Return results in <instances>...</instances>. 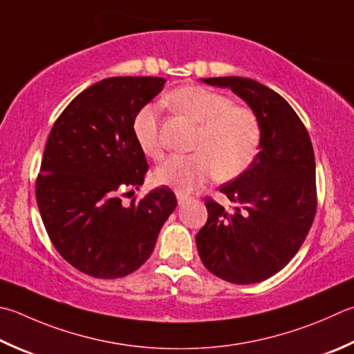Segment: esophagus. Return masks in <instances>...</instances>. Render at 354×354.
I'll use <instances>...</instances> for the list:
<instances>
[{
  "mask_svg": "<svg viewBox=\"0 0 354 354\" xmlns=\"http://www.w3.org/2000/svg\"><path fill=\"white\" fill-rule=\"evenodd\" d=\"M176 198H178V203H179V205L184 204L185 201H189V199H190V196H189L187 194H183V192H178V194H176Z\"/></svg>",
  "mask_w": 354,
  "mask_h": 354,
  "instance_id": "obj_1",
  "label": "esophagus"
}]
</instances>
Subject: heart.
<instances>
[{"instance_id":"1","label":"heart","mask_w":354,"mask_h":354,"mask_svg":"<svg viewBox=\"0 0 354 354\" xmlns=\"http://www.w3.org/2000/svg\"><path fill=\"white\" fill-rule=\"evenodd\" d=\"M165 100L198 124V131L192 144L194 153L170 156L156 170L159 184L189 192L215 175L223 181L239 178L252 165L259 153L261 127L250 108L234 105L227 95L198 85L173 89ZM133 133L147 156L162 158L155 105H147L136 114Z\"/></svg>"}]
</instances>
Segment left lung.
I'll return each mask as SVG.
<instances>
[{"instance_id": "8db88e82", "label": "left lung", "mask_w": 354, "mask_h": 354, "mask_svg": "<svg viewBox=\"0 0 354 354\" xmlns=\"http://www.w3.org/2000/svg\"><path fill=\"white\" fill-rule=\"evenodd\" d=\"M203 82L240 95L260 120L261 139L252 165L220 187L235 207L227 212L204 198L209 216L196 234L198 254L216 277L259 283L291 261L313 226L317 210L313 144L297 113L271 88L244 77Z\"/></svg>"}]
</instances>
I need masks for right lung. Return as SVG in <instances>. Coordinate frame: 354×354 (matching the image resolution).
<instances>
[{
	"label": "right lung",
	"mask_w": 354,
	"mask_h": 354,
	"mask_svg": "<svg viewBox=\"0 0 354 354\" xmlns=\"http://www.w3.org/2000/svg\"><path fill=\"white\" fill-rule=\"evenodd\" d=\"M162 77H110L80 93L49 133L35 196L44 229L71 266L120 279L149 260L176 196L167 185L124 205L149 164L133 133Z\"/></svg>",
	"instance_id": "add662e5"
}]
</instances>
